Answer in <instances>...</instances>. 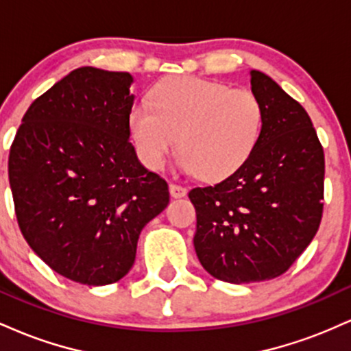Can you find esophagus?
<instances>
[{
  "label": "esophagus",
  "instance_id": "34e87169",
  "mask_svg": "<svg viewBox=\"0 0 351 351\" xmlns=\"http://www.w3.org/2000/svg\"><path fill=\"white\" fill-rule=\"evenodd\" d=\"M170 195L171 198H183V196H186V188L181 186V184L170 183Z\"/></svg>",
  "mask_w": 351,
  "mask_h": 351
}]
</instances>
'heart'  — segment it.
Returning a JSON list of instances; mask_svg holds the SVG:
<instances>
[{"label": "heart", "mask_w": 351, "mask_h": 351, "mask_svg": "<svg viewBox=\"0 0 351 351\" xmlns=\"http://www.w3.org/2000/svg\"><path fill=\"white\" fill-rule=\"evenodd\" d=\"M128 128L148 168H163L178 138L181 167L216 181L232 175L252 153L263 130V106L247 88L170 77L153 87L150 107L132 108Z\"/></svg>", "instance_id": "heart-1"}]
</instances>
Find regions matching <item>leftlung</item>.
<instances>
[{
	"label": "left lung",
	"instance_id": "obj_1",
	"mask_svg": "<svg viewBox=\"0 0 351 351\" xmlns=\"http://www.w3.org/2000/svg\"><path fill=\"white\" fill-rule=\"evenodd\" d=\"M263 130L226 180L193 188L195 251L216 279L251 284L279 277L317 234L324 213V148L305 108L277 82L251 71Z\"/></svg>",
	"mask_w": 351,
	"mask_h": 351
}]
</instances>
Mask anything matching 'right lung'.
I'll return each instance as SVG.
<instances>
[{"label":"right lung","mask_w":351,"mask_h":351,"mask_svg":"<svg viewBox=\"0 0 351 351\" xmlns=\"http://www.w3.org/2000/svg\"><path fill=\"white\" fill-rule=\"evenodd\" d=\"M128 72L79 67L27 108L8 175L19 229L52 271L84 285L120 280L138 236L170 201L130 143Z\"/></svg>","instance_id":"1"}]
</instances>
